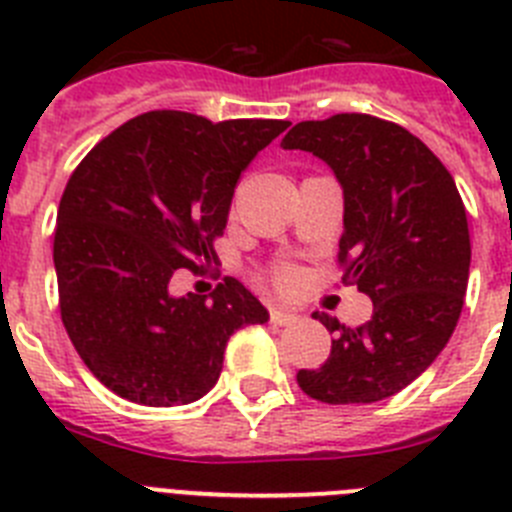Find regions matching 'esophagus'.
<instances>
[{"mask_svg":"<svg viewBox=\"0 0 512 512\" xmlns=\"http://www.w3.org/2000/svg\"><path fill=\"white\" fill-rule=\"evenodd\" d=\"M295 320H297V312L277 310V307L271 310V323L274 325H287V323H295Z\"/></svg>","mask_w":512,"mask_h":512,"instance_id":"34e87169","label":"esophagus"}]
</instances>
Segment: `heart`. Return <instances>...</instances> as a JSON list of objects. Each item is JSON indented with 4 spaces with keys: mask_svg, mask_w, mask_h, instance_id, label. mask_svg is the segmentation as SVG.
I'll return each mask as SVG.
<instances>
[{
    "mask_svg": "<svg viewBox=\"0 0 512 512\" xmlns=\"http://www.w3.org/2000/svg\"><path fill=\"white\" fill-rule=\"evenodd\" d=\"M282 282H284V284L292 282V274H282Z\"/></svg>",
    "mask_w": 512,
    "mask_h": 512,
    "instance_id": "heart-1",
    "label": "heart"
}]
</instances>
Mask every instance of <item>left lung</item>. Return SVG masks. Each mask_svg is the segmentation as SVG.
<instances>
[{"mask_svg":"<svg viewBox=\"0 0 512 512\" xmlns=\"http://www.w3.org/2000/svg\"><path fill=\"white\" fill-rule=\"evenodd\" d=\"M282 148L312 153L336 174L343 279L374 305L361 328L312 315L336 338L328 361L300 369L297 384L330 405L397 395L436 361L464 307L472 246L459 189L423 140L372 115L297 122Z\"/></svg>","mask_w":512,"mask_h":512,"instance_id":"8db88e82","label":"left lung"}]
</instances>
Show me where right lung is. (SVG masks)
<instances>
[{"mask_svg": "<svg viewBox=\"0 0 512 512\" xmlns=\"http://www.w3.org/2000/svg\"><path fill=\"white\" fill-rule=\"evenodd\" d=\"M287 120L158 110L110 133L76 166L58 205L53 266L61 320L89 372L148 408L200 400L228 338L269 310L228 277L210 297L171 295L176 269L217 259L241 171Z\"/></svg>", "mask_w": 512, "mask_h": 512, "instance_id": "right-lung-1", "label": "right lung"}]
</instances>
